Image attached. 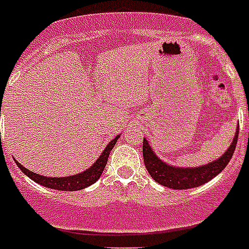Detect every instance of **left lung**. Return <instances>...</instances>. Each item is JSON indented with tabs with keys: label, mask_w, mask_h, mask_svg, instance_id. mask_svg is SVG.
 Here are the masks:
<instances>
[{
	"label": "left lung",
	"mask_w": 249,
	"mask_h": 249,
	"mask_svg": "<svg viewBox=\"0 0 249 249\" xmlns=\"http://www.w3.org/2000/svg\"><path fill=\"white\" fill-rule=\"evenodd\" d=\"M239 126L235 133L234 140L226 150L225 154L221 158L215 159L213 162L204 164L200 167H175L167 164L155 155V153L150 147L149 142L143 138V145H142V154H143V162L149 171L150 176L157 181L162 184L163 187L171 188V189H189V188L200 187L202 184L208 183L210 180L225 170L227 163L234 155L236 142H238Z\"/></svg>",
	"instance_id": "obj_1"
}]
</instances>
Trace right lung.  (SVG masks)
Returning a JSON list of instances; mask_svg holds the SVG:
<instances>
[{
    "mask_svg": "<svg viewBox=\"0 0 249 249\" xmlns=\"http://www.w3.org/2000/svg\"><path fill=\"white\" fill-rule=\"evenodd\" d=\"M1 116V115H0ZM120 137V136H117L112 140L107 146H106V149L102 153L98 160L92 164V166L89 168V170L83 171L81 174H77V175L73 176H68V178H48V176H43V175H37L35 172H32V171L27 170V168H24L20 163H17V166L20 168V171L26 174V175L32 179L34 181H36L37 184H40V185H44L47 188H51V189H57V191H81L83 188L90 187L91 184H94L96 180L99 179L100 175L103 174V170L106 164H107L108 157H109V153H111V150L113 149V146L116 143L117 138Z\"/></svg>",
    "mask_w": 249,
    "mask_h": 249,
    "instance_id": "1",
    "label": "right lung"
}]
</instances>
